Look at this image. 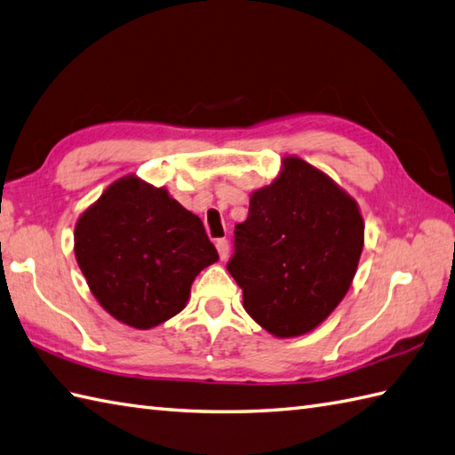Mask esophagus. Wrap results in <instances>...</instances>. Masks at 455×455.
<instances>
[{
	"label": "esophagus",
	"instance_id": "obj_1",
	"mask_svg": "<svg viewBox=\"0 0 455 455\" xmlns=\"http://www.w3.org/2000/svg\"><path fill=\"white\" fill-rule=\"evenodd\" d=\"M216 249H218V253H220V259L226 260L228 255H229V243H228V239H216Z\"/></svg>",
	"mask_w": 455,
	"mask_h": 455
}]
</instances>
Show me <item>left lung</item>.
I'll use <instances>...</instances> for the list:
<instances>
[{
  "mask_svg": "<svg viewBox=\"0 0 455 455\" xmlns=\"http://www.w3.org/2000/svg\"><path fill=\"white\" fill-rule=\"evenodd\" d=\"M364 247L356 200L317 167L284 157L268 187L251 195L235 226L229 275L243 307L278 339L301 337L325 321L352 284Z\"/></svg>",
  "mask_w": 455,
  "mask_h": 455,
  "instance_id": "8db88e82",
  "label": "left lung"
}]
</instances>
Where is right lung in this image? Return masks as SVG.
<instances>
[{
    "label": "right lung",
    "instance_id": "1",
    "mask_svg": "<svg viewBox=\"0 0 455 455\" xmlns=\"http://www.w3.org/2000/svg\"><path fill=\"white\" fill-rule=\"evenodd\" d=\"M74 251L103 309L142 331L185 309L198 272L218 260L200 218L136 175L115 180L79 216Z\"/></svg>",
    "mask_w": 455,
    "mask_h": 455
}]
</instances>
